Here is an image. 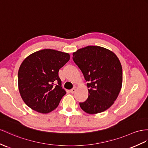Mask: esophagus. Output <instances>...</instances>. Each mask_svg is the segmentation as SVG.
Returning a JSON list of instances; mask_svg holds the SVG:
<instances>
[{"mask_svg":"<svg viewBox=\"0 0 148 148\" xmlns=\"http://www.w3.org/2000/svg\"><path fill=\"white\" fill-rule=\"evenodd\" d=\"M77 90V88H76V87H74V88L71 90V92L72 94H74V93L75 92V90Z\"/></svg>","mask_w":148,"mask_h":148,"instance_id":"esophagus-1","label":"esophagus"}]
</instances>
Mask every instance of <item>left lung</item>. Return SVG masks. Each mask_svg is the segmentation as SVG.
Instances as JSON below:
<instances>
[{"label": "left lung", "mask_w": 148, "mask_h": 148, "mask_svg": "<svg viewBox=\"0 0 148 148\" xmlns=\"http://www.w3.org/2000/svg\"><path fill=\"white\" fill-rule=\"evenodd\" d=\"M73 59L84 75L89 96L79 103L83 111L97 114L107 110L120 92L123 70L114 53L99 46L89 45L73 53Z\"/></svg>", "instance_id": "left-lung-1"}]
</instances>
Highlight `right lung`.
Here are the masks:
<instances>
[{
  "instance_id": "add662e5",
  "label": "right lung",
  "mask_w": 148,
  "mask_h": 148,
  "mask_svg": "<svg viewBox=\"0 0 148 148\" xmlns=\"http://www.w3.org/2000/svg\"><path fill=\"white\" fill-rule=\"evenodd\" d=\"M68 53L43 49L25 58L18 72L21 96L29 108L46 114L55 109L66 92L61 87L59 70L69 61Z\"/></svg>"
}]
</instances>
